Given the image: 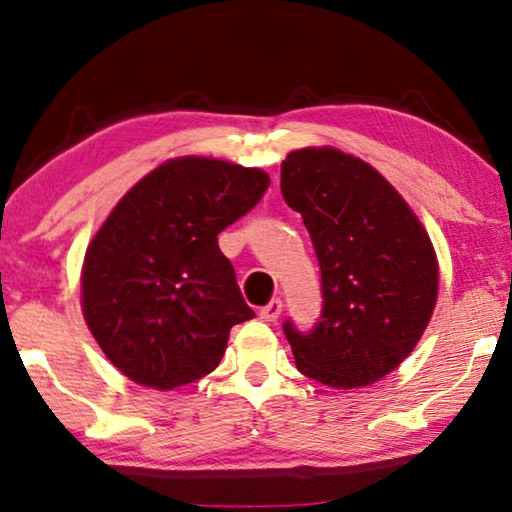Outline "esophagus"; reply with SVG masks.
<instances>
[{"label": "esophagus", "mask_w": 512, "mask_h": 512, "mask_svg": "<svg viewBox=\"0 0 512 512\" xmlns=\"http://www.w3.org/2000/svg\"><path fill=\"white\" fill-rule=\"evenodd\" d=\"M279 314H282V300L272 298L270 303L265 305L263 310H261V319H263V321H275V319L279 317Z\"/></svg>", "instance_id": "esophagus-1"}]
</instances>
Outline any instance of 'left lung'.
Masks as SVG:
<instances>
[{
  "label": "left lung",
  "instance_id": "left-lung-1",
  "mask_svg": "<svg viewBox=\"0 0 512 512\" xmlns=\"http://www.w3.org/2000/svg\"><path fill=\"white\" fill-rule=\"evenodd\" d=\"M282 195L312 237L324 298L310 331L284 321L296 366L333 389L373 384L415 349L436 307L429 235L380 172L335 149L289 153Z\"/></svg>",
  "mask_w": 512,
  "mask_h": 512
}]
</instances>
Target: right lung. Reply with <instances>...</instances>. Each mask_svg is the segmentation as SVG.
Masks as SVG:
<instances>
[{"label":"right lung","instance_id":"add662e5","mask_svg":"<svg viewBox=\"0 0 512 512\" xmlns=\"http://www.w3.org/2000/svg\"><path fill=\"white\" fill-rule=\"evenodd\" d=\"M268 186L254 167L179 158L123 195L90 242L81 277L83 317L123 375L174 389L219 366L230 328L254 310L216 235Z\"/></svg>","mask_w":512,"mask_h":512}]
</instances>
